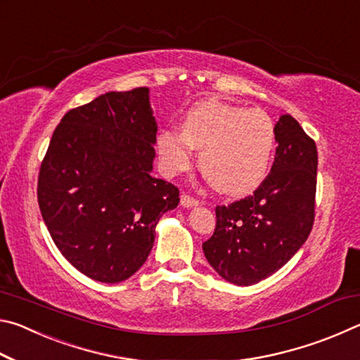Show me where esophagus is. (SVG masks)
<instances>
[{"instance_id":"esophagus-1","label":"esophagus","mask_w":360,"mask_h":360,"mask_svg":"<svg viewBox=\"0 0 360 360\" xmlns=\"http://www.w3.org/2000/svg\"><path fill=\"white\" fill-rule=\"evenodd\" d=\"M200 202L195 197H191V195L187 193H182L181 195V205L184 206V208H192V206H197Z\"/></svg>"}]
</instances>
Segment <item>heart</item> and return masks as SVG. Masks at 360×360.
Segmentation results:
<instances>
[{"mask_svg":"<svg viewBox=\"0 0 360 360\" xmlns=\"http://www.w3.org/2000/svg\"><path fill=\"white\" fill-rule=\"evenodd\" d=\"M276 148V127L262 109H245L216 100L193 105L181 131L163 130L157 139L163 172L169 176L191 168L200 149V168L216 191L245 195L266 176Z\"/></svg>","mask_w":360,"mask_h":360,"instance_id":"heart-1","label":"heart"}]
</instances>
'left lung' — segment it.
<instances>
[{"mask_svg": "<svg viewBox=\"0 0 360 360\" xmlns=\"http://www.w3.org/2000/svg\"><path fill=\"white\" fill-rule=\"evenodd\" d=\"M276 127L271 172L252 195L216 206V229L203 252L229 283L251 285L294 257L314 222L318 149L289 114Z\"/></svg>", "mask_w": 360, "mask_h": 360, "instance_id": "8db88e82", "label": "left lung"}]
</instances>
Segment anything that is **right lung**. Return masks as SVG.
Returning a JSON list of instances; mask_svg holds the SVG:
<instances>
[{
    "label": "right lung",
    "instance_id": "right-lung-1",
    "mask_svg": "<svg viewBox=\"0 0 360 360\" xmlns=\"http://www.w3.org/2000/svg\"><path fill=\"white\" fill-rule=\"evenodd\" d=\"M157 124L149 89L108 92L60 120L38 176V203L70 264L101 283L139 270L179 188L150 174Z\"/></svg>",
    "mask_w": 360,
    "mask_h": 360
}]
</instances>
